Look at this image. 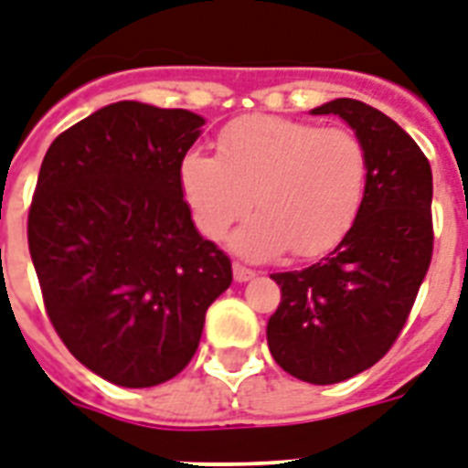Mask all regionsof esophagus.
I'll use <instances>...</instances> for the list:
<instances>
[{"mask_svg": "<svg viewBox=\"0 0 468 468\" xmlns=\"http://www.w3.org/2000/svg\"><path fill=\"white\" fill-rule=\"evenodd\" d=\"M233 277H235V282H250L252 277H255V272H252V270H248V267L233 265Z\"/></svg>", "mask_w": 468, "mask_h": 468, "instance_id": "obj_1", "label": "esophagus"}]
</instances>
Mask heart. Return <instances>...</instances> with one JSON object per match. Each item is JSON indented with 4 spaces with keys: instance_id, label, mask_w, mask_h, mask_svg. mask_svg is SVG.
<instances>
[{
    "instance_id": "obj_1",
    "label": "heart",
    "mask_w": 468,
    "mask_h": 468,
    "mask_svg": "<svg viewBox=\"0 0 468 468\" xmlns=\"http://www.w3.org/2000/svg\"><path fill=\"white\" fill-rule=\"evenodd\" d=\"M366 176V149L351 130L272 115L228 124L218 156L181 159V191L210 240H220L252 201L258 213L233 235V248L252 260L287 248L297 258L329 252L358 216Z\"/></svg>"
}]
</instances>
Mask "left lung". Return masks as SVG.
<instances>
[{"instance_id": "8db88e82", "label": "left lung", "mask_w": 468, "mask_h": 468, "mask_svg": "<svg viewBox=\"0 0 468 468\" xmlns=\"http://www.w3.org/2000/svg\"><path fill=\"white\" fill-rule=\"evenodd\" d=\"M312 115H338L361 139L366 191L326 258L272 274L282 302L267 346L290 376L334 385L376 366L408 321L432 260V169L400 124L361 100H331Z\"/></svg>"}]
</instances>
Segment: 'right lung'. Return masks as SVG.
Listing matches in <instances>:
<instances>
[{"instance_id":"1","label":"right lung","mask_w":468,"mask_h":468,"mask_svg":"<svg viewBox=\"0 0 468 468\" xmlns=\"http://www.w3.org/2000/svg\"><path fill=\"white\" fill-rule=\"evenodd\" d=\"M203 124L188 110L112 102L53 139L38 171L28 252L48 319L85 368L122 388L186 368L233 282L181 191Z\"/></svg>"}]
</instances>
